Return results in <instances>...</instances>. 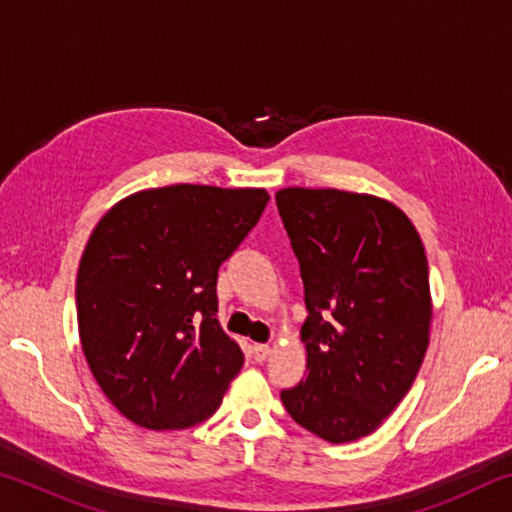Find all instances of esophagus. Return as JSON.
<instances>
[{
    "label": "esophagus",
    "mask_w": 512,
    "mask_h": 512,
    "mask_svg": "<svg viewBox=\"0 0 512 512\" xmlns=\"http://www.w3.org/2000/svg\"><path fill=\"white\" fill-rule=\"evenodd\" d=\"M268 354H271V348H268V345H262V343L253 345V357H255V361H266Z\"/></svg>",
    "instance_id": "esophagus-1"
}]
</instances>
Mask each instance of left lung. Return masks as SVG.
Returning <instances> with one entry per match:
<instances>
[{
  "instance_id": "left-lung-1",
  "label": "left lung",
  "mask_w": 512,
  "mask_h": 512,
  "mask_svg": "<svg viewBox=\"0 0 512 512\" xmlns=\"http://www.w3.org/2000/svg\"><path fill=\"white\" fill-rule=\"evenodd\" d=\"M277 210L300 262L309 316L307 377L282 391L300 427L341 445L381 427L429 348L431 291L422 239L372 194L287 187Z\"/></svg>"
}]
</instances>
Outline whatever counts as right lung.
Wrapping results in <instances>:
<instances>
[{
  "mask_svg": "<svg viewBox=\"0 0 512 512\" xmlns=\"http://www.w3.org/2000/svg\"><path fill=\"white\" fill-rule=\"evenodd\" d=\"M268 198L255 187L142 189L92 230L76 275L83 354L137 427H194L239 375L244 352L216 320V277Z\"/></svg>",
  "mask_w": 512,
  "mask_h": 512,
  "instance_id": "obj_1",
  "label": "right lung"
}]
</instances>
